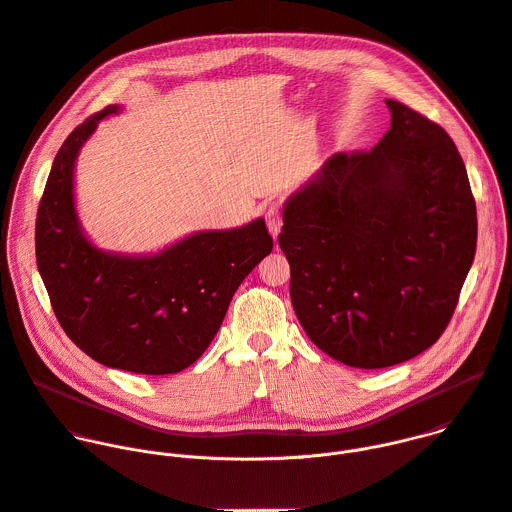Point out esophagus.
I'll return each mask as SVG.
<instances>
[{
  "label": "esophagus",
  "mask_w": 512,
  "mask_h": 512,
  "mask_svg": "<svg viewBox=\"0 0 512 512\" xmlns=\"http://www.w3.org/2000/svg\"><path fill=\"white\" fill-rule=\"evenodd\" d=\"M265 218H267V229H269L271 237L277 239V235H279V231H281V212H279L275 206H271V208L267 210Z\"/></svg>",
  "instance_id": "34e87169"
}]
</instances>
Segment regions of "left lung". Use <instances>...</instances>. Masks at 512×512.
I'll return each instance as SVG.
<instances>
[{
	"mask_svg": "<svg viewBox=\"0 0 512 512\" xmlns=\"http://www.w3.org/2000/svg\"><path fill=\"white\" fill-rule=\"evenodd\" d=\"M369 152L334 154L283 208L289 296L310 340L356 369H385L437 342L476 253L468 172L452 137L387 99Z\"/></svg>",
	"mask_w": 512,
	"mask_h": 512,
	"instance_id": "8db88e82",
	"label": "left lung"
}]
</instances>
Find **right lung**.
Instances as JSON below:
<instances>
[{
  "label": "right lung",
  "instance_id": "right-lung-1",
  "mask_svg": "<svg viewBox=\"0 0 512 512\" xmlns=\"http://www.w3.org/2000/svg\"><path fill=\"white\" fill-rule=\"evenodd\" d=\"M109 105L58 150L36 214V263L66 336L93 360L137 375H172L196 362L221 328L243 279L273 249L263 218L194 233L148 257L97 249L75 208V160Z\"/></svg>",
  "mask_w": 512,
  "mask_h": 512
}]
</instances>
